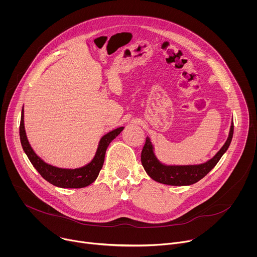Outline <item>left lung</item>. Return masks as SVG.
<instances>
[{"label":"left lung","mask_w":257,"mask_h":257,"mask_svg":"<svg viewBox=\"0 0 257 257\" xmlns=\"http://www.w3.org/2000/svg\"><path fill=\"white\" fill-rule=\"evenodd\" d=\"M234 123L232 122L229 137L223 148L209 161L195 166H166L158 161L154 154V148L151 139L146 137L141 152V164L148 175L159 183L173 186L191 185L207 175L221 160L223 155L229 149L233 138Z\"/></svg>","instance_id":"8db88e82"}]
</instances>
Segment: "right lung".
Listing matches in <instances>:
<instances>
[{
    "mask_svg": "<svg viewBox=\"0 0 257 257\" xmlns=\"http://www.w3.org/2000/svg\"><path fill=\"white\" fill-rule=\"evenodd\" d=\"M24 113L23 108L21 112V120L19 127L20 141L22 149L26 156L28 157L32 166L36 169L42 177L47 180L51 184L61 187V188H82L90 185L92 182L97 178L99 171L102 168L105 151L108 144L112 142L123 130V127L117 128L111 132L106 133L99 141L98 148L93 160L86 166L79 169H60L57 167H53L45 163L40 157L31 149V146L27 140L25 129H24Z\"/></svg>",
    "mask_w": 257,
    "mask_h": 257,
    "instance_id": "add662e5",
    "label": "right lung"
}]
</instances>
